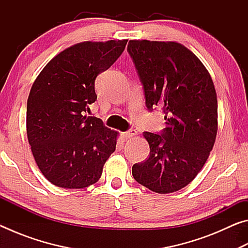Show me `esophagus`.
Wrapping results in <instances>:
<instances>
[{"label":"esophagus","mask_w":248,"mask_h":248,"mask_svg":"<svg viewBox=\"0 0 248 248\" xmlns=\"http://www.w3.org/2000/svg\"><path fill=\"white\" fill-rule=\"evenodd\" d=\"M137 134V131L134 129H130V130H128L127 132H124L123 133V137L124 138V139H130V138H132V137H134Z\"/></svg>","instance_id":"esophagus-1"}]
</instances>
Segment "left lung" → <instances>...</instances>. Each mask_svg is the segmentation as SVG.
Returning a JSON list of instances; mask_svg holds the SVG:
<instances>
[{
	"label": "left lung",
	"instance_id": "8db88e82",
	"mask_svg": "<svg viewBox=\"0 0 248 248\" xmlns=\"http://www.w3.org/2000/svg\"><path fill=\"white\" fill-rule=\"evenodd\" d=\"M127 50L146 108H159L166 120L161 132H143L150 155L132 166L133 178L158 194L177 191L198 175L215 144V85L199 59L178 43L130 40Z\"/></svg>",
	"mask_w": 248,
	"mask_h": 248
}]
</instances>
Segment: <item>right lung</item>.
Segmentation results:
<instances>
[{"label": "right lung", "mask_w": 248, "mask_h": 248, "mask_svg": "<svg viewBox=\"0 0 248 248\" xmlns=\"http://www.w3.org/2000/svg\"><path fill=\"white\" fill-rule=\"evenodd\" d=\"M127 39L77 44L54 57L27 100V138L50 183L77 189L95 184L116 150L118 132L85 116L95 103V79L124 52Z\"/></svg>", "instance_id": "right-lung-1"}]
</instances>
